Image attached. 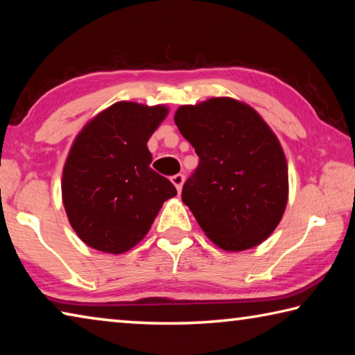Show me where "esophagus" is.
Instances as JSON below:
<instances>
[{"label":"esophagus","mask_w":355,"mask_h":355,"mask_svg":"<svg viewBox=\"0 0 355 355\" xmlns=\"http://www.w3.org/2000/svg\"><path fill=\"white\" fill-rule=\"evenodd\" d=\"M171 182L173 183V186H175L177 191L180 192L183 188V183H184V175H182V173H177V175H173L171 178Z\"/></svg>","instance_id":"esophagus-1"}]
</instances>
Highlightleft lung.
I'll return each instance as SVG.
<instances>
[{
  "mask_svg": "<svg viewBox=\"0 0 355 355\" xmlns=\"http://www.w3.org/2000/svg\"><path fill=\"white\" fill-rule=\"evenodd\" d=\"M177 127L199 155L182 199L211 241L227 252L272 235L288 202L280 142L254 107L230 97L180 106Z\"/></svg>",
  "mask_w": 355,
  "mask_h": 355,
  "instance_id": "left-lung-1",
  "label": "left lung"
}]
</instances>
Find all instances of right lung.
I'll return each mask as SVG.
<instances>
[{
    "mask_svg": "<svg viewBox=\"0 0 355 355\" xmlns=\"http://www.w3.org/2000/svg\"><path fill=\"white\" fill-rule=\"evenodd\" d=\"M169 114L164 105L117 101L76 135L62 169V202L84 244L105 254L130 250L161 207L177 196L150 163L147 142Z\"/></svg>",
    "mask_w": 355,
    "mask_h": 355,
    "instance_id": "right-lung-1",
    "label": "right lung"
}]
</instances>
